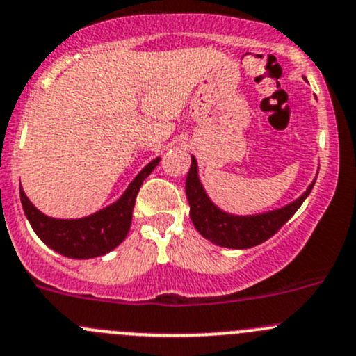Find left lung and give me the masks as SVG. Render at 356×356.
<instances>
[{
  "instance_id": "left-lung-1",
  "label": "left lung",
  "mask_w": 356,
  "mask_h": 356,
  "mask_svg": "<svg viewBox=\"0 0 356 356\" xmlns=\"http://www.w3.org/2000/svg\"><path fill=\"white\" fill-rule=\"evenodd\" d=\"M315 179L300 198L291 201L284 207L264 211V213L234 215L218 208L210 200L200 181L198 161L195 156H191V168H189L188 177H186L189 217H191L196 231L213 245L232 248V250L253 248L272 238L293 217L294 211L301 207V203L307 200V196L314 189Z\"/></svg>"
}]
</instances>
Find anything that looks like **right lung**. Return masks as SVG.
I'll use <instances>...</instances> for the list:
<instances>
[{
  "instance_id": "add662e5",
  "label": "right lung",
  "mask_w": 356,
  "mask_h": 356,
  "mask_svg": "<svg viewBox=\"0 0 356 356\" xmlns=\"http://www.w3.org/2000/svg\"><path fill=\"white\" fill-rule=\"evenodd\" d=\"M158 161H160V156L149 161L117 201L82 218L48 217L31 203L24 189L20 188V201H22L25 217L38 238L56 253L67 258H75V260L103 257L127 238L136 196L143 181L155 170Z\"/></svg>"
}]
</instances>
